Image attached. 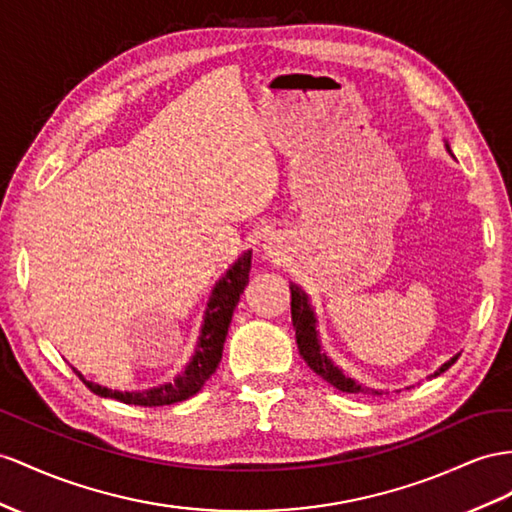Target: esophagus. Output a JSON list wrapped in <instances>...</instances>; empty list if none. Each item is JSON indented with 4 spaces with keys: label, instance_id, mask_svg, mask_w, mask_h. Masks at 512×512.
Wrapping results in <instances>:
<instances>
[{
    "label": "esophagus",
    "instance_id": "34e87169",
    "mask_svg": "<svg viewBox=\"0 0 512 512\" xmlns=\"http://www.w3.org/2000/svg\"><path fill=\"white\" fill-rule=\"evenodd\" d=\"M264 248H266V253H268V255H277V253H274V246H272V242L264 244Z\"/></svg>",
    "mask_w": 512,
    "mask_h": 512
}]
</instances>
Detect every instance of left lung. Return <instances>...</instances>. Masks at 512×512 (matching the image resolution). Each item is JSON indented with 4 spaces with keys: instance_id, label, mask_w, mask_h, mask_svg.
<instances>
[{
    "instance_id": "1",
    "label": "left lung",
    "mask_w": 512,
    "mask_h": 512,
    "mask_svg": "<svg viewBox=\"0 0 512 512\" xmlns=\"http://www.w3.org/2000/svg\"><path fill=\"white\" fill-rule=\"evenodd\" d=\"M445 149H448V153L452 155L448 142H445ZM290 292H292V324H294V331H296V344H298V350H300V357L305 359L309 368L339 391L374 393V396L383 393L378 389L365 387L363 383H359L352 376H348L342 368H339L337 363H333V359L326 355V350L322 346L320 331H318V316H316V309H313V305H311L309 294L298 283H290ZM456 359H458V355H454L452 359L445 361L435 374H430V378L439 376L441 372L448 370Z\"/></svg>"
}]
</instances>
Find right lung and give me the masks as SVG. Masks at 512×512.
Segmentation results:
<instances>
[{"instance_id":"obj_1","label":"right lung","mask_w":512,"mask_h":512,"mask_svg":"<svg viewBox=\"0 0 512 512\" xmlns=\"http://www.w3.org/2000/svg\"><path fill=\"white\" fill-rule=\"evenodd\" d=\"M248 272H251V251H244L233 264L227 268V272L216 281L209 294L207 307L203 313L201 333L196 339V346L190 361L186 363L173 381L155 385L149 389H110L99 383L86 381L82 372H73L80 376V381L101 398H112L123 404H136V406H164L175 404L192 398L194 393H199L201 387L207 383V378L212 376L222 359V346H225L227 331L231 324L233 309L238 305L240 294L248 283Z\"/></svg>"}]
</instances>
